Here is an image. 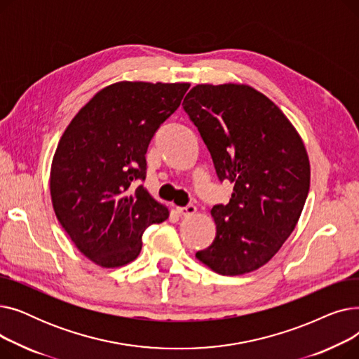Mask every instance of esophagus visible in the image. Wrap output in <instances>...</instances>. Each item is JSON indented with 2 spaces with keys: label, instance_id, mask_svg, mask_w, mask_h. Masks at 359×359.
Returning a JSON list of instances; mask_svg holds the SVG:
<instances>
[{
  "label": "esophagus",
  "instance_id": "34e87169",
  "mask_svg": "<svg viewBox=\"0 0 359 359\" xmlns=\"http://www.w3.org/2000/svg\"><path fill=\"white\" fill-rule=\"evenodd\" d=\"M198 211V208L195 205H187V206H183V208H177V214L183 215V217H189V215H194L195 212Z\"/></svg>",
  "mask_w": 359,
  "mask_h": 359
}]
</instances>
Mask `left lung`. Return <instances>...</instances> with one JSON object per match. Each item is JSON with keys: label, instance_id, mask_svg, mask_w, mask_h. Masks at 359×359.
<instances>
[{"label": "left lung", "instance_id": "8db88e82", "mask_svg": "<svg viewBox=\"0 0 359 359\" xmlns=\"http://www.w3.org/2000/svg\"><path fill=\"white\" fill-rule=\"evenodd\" d=\"M183 109L208 147L218 179L234 183L211 214L217 236L196 259L219 275L253 272L278 253L310 189L303 140L282 110L246 84H198Z\"/></svg>", "mask_w": 359, "mask_h": 359}]
</instances>
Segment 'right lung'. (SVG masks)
Returning a JSON list of instances; mask_svg holds the SVG:
<instances>
[{
	"label": "right lung",
	"instance_id": "obj_1",
	"mask_svg": "<svg viewBox=\"0 0 359 359\" xmlns=\"http://www.w3.org/2000/svg\"><path fill=\"white\" fill-rule=\"evenodd\" d=\"M189 83L121 81L96 93L62 134L50 167L56 218L86 257L102 268L135 260L142 233L168 210L137 180L160 125L180 106Z\"/></svg>",
	"mask_w": 359,
	"mask_h": 359
}]
</instances>
